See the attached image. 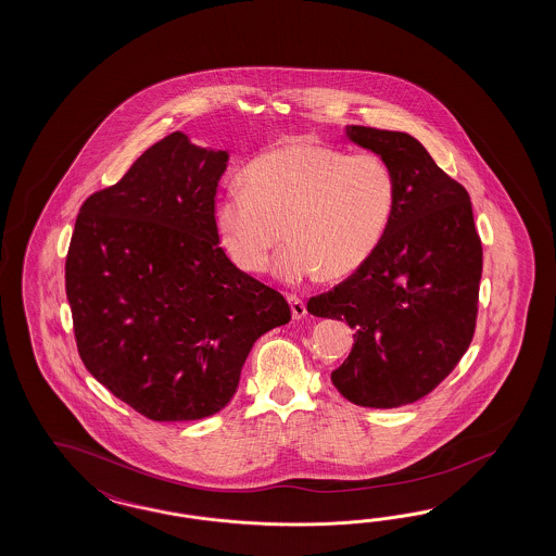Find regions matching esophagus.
Returning <instances> with one entry per match:
<instances>
[{
	"label": "esophagus",
	"mask_w": 556,
	"mask_h": 556,
	"mask_svg": "<svg viewBox=\"0 0 556 556\" xmlns=\"http://www.w3.org/2000/svg\"><path fill=\"white\" fill-rule=\"evenodd\" d=\"M287 301L291 305V313H293V319H303L307 315V307L303 303V299H299L298 295H287Z\"/></svg>",
	"instance_id": "obj_1"
}]
</instances>
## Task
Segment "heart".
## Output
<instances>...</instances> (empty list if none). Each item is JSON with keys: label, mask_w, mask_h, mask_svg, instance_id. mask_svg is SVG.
I'll list each match as a JSON object with an SVG mask.
<instances>
[{"label": "heart", "mask_w": 556, "mask_h": 556, "mask_svg": "<svg viewBox=\"0 0 556 556\" xmlns=\"http://www.w3.org/2000/svg\"><path fill=\"white\" fill-rule=\"evenodd\" d=\"M395 197L392 164L376 152L291 142L225 185L213 220L223 249L247 273L265 271L285 223L289 243L275 273L299 283L321 269L331 277L359 269L388 232Z\"/></svg>", "instance_id": "heart-1"}]
</instances>
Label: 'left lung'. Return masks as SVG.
<instances>
[{
  "mask_svg": "<svg viewBox=\"0 0 556 556\" xmlns=\"http://www.w3.org/2000/svg\"><path fill=\"white\" fill-rule=\"evenodd\" d=\"M353 144L392 164L397 197L376 253L307 312L345 319L352 352L331 371L364 407L414 404L446 378L475 336L482 243L466 189L406 132L345 126Z\"/></svg>",
  "mask_w": 556,
  "mask_h": 556,
  "instance_id": "left-lung-1",
  "label": "left lung"
}]
</instances>
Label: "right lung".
Wrapping results in <instances>:
<instances>
[{"label":"right lung","mask_w":556,"mask_h":556,"mask_svg":"<svg viewBox=\"0 0 556 556\" xmlns=\"http://www.w3.org/2000/svg\"><path fill=\"white\" fill-rule=\"evenodd\" d=\"M227 163V150L173 132L76 218L66 295L81 362L150 420L220 412L253 343L291 319L283 295L218 247L213 211Z\"/></svg>","instance_id":"obj_1"}]
</instances>
